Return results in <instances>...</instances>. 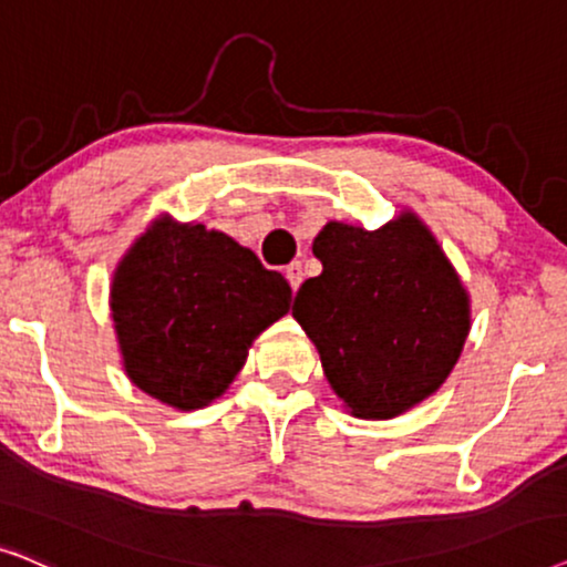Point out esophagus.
Listing matches in <instances>:
<instances>
[{
	"instance_id": "1",
	"label": "esophagus",
	"mask_w": 567,
	"mask_h": 567,
	"mask_svg": "<svg viewBox=\"0 0 567 567\" xmlns=\"http://www.w3.org/2000/svg\"><path fill=\"white\" fill-rule=\"evenodd\" d=\"M285 277H288L290 288H292V292H296L300 288V282H303V264L300 261L288 264V267H285Z\"/></svg>"
}]
</instances>
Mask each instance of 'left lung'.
I'll use <instances>...</instances> for the list:
<instances>
[{
  "label": "left lung",
  "mask_w": 567,
  "mask_h": 567,
  "mask_svg": "<svg viewBox=\"0 0 567 567\" xmlns=\"http://www.w3.org/2000/svg\"><path fill=\"white\" fill-rule=\"evenodd\" d=\"M313 256L323 271L300 285L292 316L347 410L391 420L435 394L470 334V296L420 217L327 223Z\"/></svg>",
  "instance_id": "left-lung-1"
}]
</instances>
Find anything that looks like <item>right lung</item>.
Listing matches in <instances>:
<instances>
[{
    "label": "right lung",
    "mask_w": 567,
    "mask_h": 567,
    "mask_svg": "<svg viewBox=\"0 0 567 567\" xmlns=\"http://www.w3.org/2000/svg\"><path fill=\"white\" fill-rule=\"evenodd\" d=\"M292 290L251 248L202 223L157 217L113 271L111 316L134 386L176 410L225 394Z\"/></svg>",
    "instance_id": "obj_1"
}]
</instances>
